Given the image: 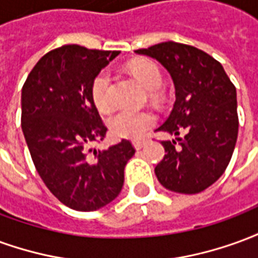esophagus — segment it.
Returning a JSON list of instances; mask_svg holds the SVG:
<instances>
[{
	"label": "esophagus",
	"mask_w": 258,
	"mask_h": 258,
	"mask_svg": "<svg viewBox=\"0 0 258 258\" xmlns=\"http://www.w3.org/2000/svg\"><path fill=\"white\" fill-rule=\"evenodd\" d=\"M146 142H148L146 140H137L133 142V145H134L135 149H142V148L146 145Z\"/></svg>",
	"instance_id": "34e87169"
}]
</instances>
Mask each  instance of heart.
Segmentation results:
<instances>
[{
    "label": "heart",
    "instance_id": "heart-1",
    "mask_svg": "<svg viewBox=\"0 0 258 258\" xmlns=\"http://www.w3.org/2000/svg\"><path fill=\"white\" fill-rule=\"evenodd\" d=\"M130 72L146 90L156 91L162 85V73L156 64L148 59H138L131 63ZM91 96L99 110H107L112 105L110 74L102 70L91 84ZM156 124V116L146 110L121 109L109 118V128L113 137L124 140H141Z\"/></svg>",
    "mask_w": 258,
    "mask_h": 258
}]
</instances>
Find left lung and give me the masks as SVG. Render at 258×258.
Listing matches in <instances>:
<instances>
[{"label": "left lung", "instance_id": "8db88e82", "mask_svg": "<svg viewBox=\"0 0 258 258\" xmlns=\"http://www.w3.org/2000/svg\"><path fill=\"white\" fill-rule=\"evenodd\" d=\"M167 69L175 85V103L157 131L185 135L162 141L166 155L155 173L173 192L199 194L221 177L238 138L236 88L221 63L202 49L167 41L137 49Z\"/></svg>", "mask_w": 258, "mask_h": 258}]
</instances>
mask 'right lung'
<instances>
[{
	"mask_svg": "<svg viewBox=\"0 0 258 258\" xmlns=\"http://www.w3.org/2000/svg\"><path fill=\"white\" fill-rule=\"evenodd\" d=\"M117 55L63 45L37 62L22 88V130L33 163L51 194L73 210H98L116 199L135 153L127 140L106 151L90 149L107 131L91 84Z\"/></svg>",
	"mask_w": 258,
	"mask_h": 258,
	"instance_id": "obj_1",
	"label": "right lung"
}]
</instances>
